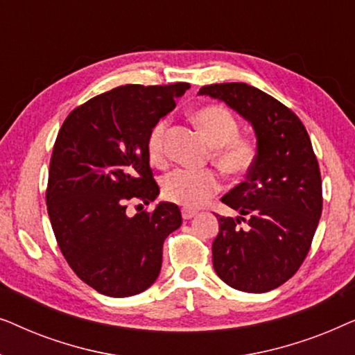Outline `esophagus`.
I'll return each instance as SVG.
<instances>
[{
  "label": "esophagus",
  "instance_id": "34e87169",
  "mask_svg": "<svg viewBox=\"0 0 355 355\" xmlns=\"http://www.w3.org/2000/svg\"><path fill=\"white\" fill-rule=\"evenodd\" d=\"M196 215H197V211L189 210V208H182V218H184V220H191V218H193Z\"/></svg>",
  "mask_w": 355,
  "mask_h": 355
}]
</instances>
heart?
I'll list each match as a JSON object with an SVG mask.
<instances>
[{"label":"heart","mask_w":355,"mask_h":355,"mask_svg":"<svg viewBox=\"0 0 355 355\" xmlns=\"http://www.w3.org/2000/svg\"><path fill=\"white\" fill-rule=\"evenodd\" d=\"M193 123L205 135L213 150V159L218 168L231 176L244 174L255 159V147L249 139L239 137V124L234 116L223 106H203L192 114ZM168 121L162 119L155 124L148 137V153L153 162H163L164 135ZM221 189L218 174L211 169L192 171V169H176L163 179V193L184 208H197L215 196Z\"/></svg>","instance_id":"obj_1"}]
</instances>
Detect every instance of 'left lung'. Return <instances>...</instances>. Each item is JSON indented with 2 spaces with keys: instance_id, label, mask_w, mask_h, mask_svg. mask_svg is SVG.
Returning a JSON list of instances; mask_svg holds the SVG:
<instances>
[{
  "instance_id": "1",
  "label": "left lung",
  "mask_w": 355,
  "mask_h": 355,
  "mask_svg": "<svg viewBox=\"0 0 355 355\" xmlns=\"http://www.w3.org/2000/svg\"><path fill=\"white\" fill-rule=\"evenodd\" d=\"M198 95L225 101L257 139L247 179L221 198L239 216L218 218L213 268L237 291L268 293L302 265L322 216V178L312 142L288 106L255 87L213 84ZM242 220L247 227L240 226Z\"/></svg>"
}]
</instances>
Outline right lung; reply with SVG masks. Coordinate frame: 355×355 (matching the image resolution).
Wrapping results in <instances>:
<instances>
[{
	"label": "right lung",
	"mask_w": 355,
	"mask_h": 355,
	"mask_svg": "<svg viewBox=\"0 0 355 355\" xmlns=\"http://www.w3.org/2000/svg\"><path fill=\"white\" fill-rule=\"evenodd\" d=\"M189 89L123 85L67 116L48 174L46 205L58 245L79 278L111 297L144 293L157 281L163 242L182 223L176 203L125 213L129 200L153 202L148 137Z\"/></svg>",
	"instance_id": "add662e5"
}]
</instances>
